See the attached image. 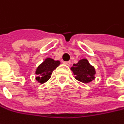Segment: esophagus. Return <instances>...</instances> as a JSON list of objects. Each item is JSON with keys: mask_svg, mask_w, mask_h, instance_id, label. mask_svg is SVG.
<instances>
[{"mask_svg": "<svg viewBox=\"0 0 124 124\" xmlns=\"http://www.w3.org/2000/svg\"><path fill=\"white\" fill-rule=\"evenodd\" d=\"M63 63L64 64H66V65H67V66H70V64H71V62H63Z\"/></svg>", "mask_w": 124, "mask_h": 124, "instance_id": "obj_1", "label": "esophagus"}]
</instances>
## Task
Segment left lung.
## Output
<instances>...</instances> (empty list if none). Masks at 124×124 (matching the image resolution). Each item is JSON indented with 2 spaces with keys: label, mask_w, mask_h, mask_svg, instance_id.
Instances as JSON below:
<instances>
[{
  "label": "left lung",
  "mask_w": 124,
  "mask_h": 124,
  "mask_svg": "<svg viewBox=\"0 0 124 124\" xmlns=\"http://www.w3.org/2000/svg\"><path fill=\"white\" fill-rule=\"evenodd\" d=\"M70 69L75 75V78L81 83H89L95 78V69L87 59L80 60L78 63L73 64Z\"/></svg>",
  "instance_id": "8db88e82"
}]
</instances>
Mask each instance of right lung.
Listing matches in <instances>:
<instances>
[{"mask_svg": "<svg viewBox=\"0 0 124 124\" xmlns=\"http://www.w3.org/2000/svg\"><path fill=\"white\" fill-rule=\"evenodd\" d=\"M60 64V62L59 60H54L50 57L46 58L42 63L38 66L35 71V74L37 75V81L41 84L47 82L51 78L52 72Z\"/></svg>", "mask_w": 124, "mask_h": 124, "instance_id": "1", "label": "right lung"}]
</instances>
